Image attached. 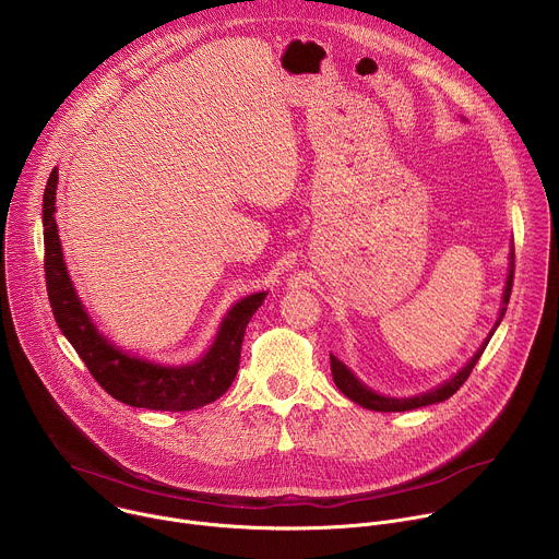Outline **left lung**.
<instances>
[{
	"label": "left lung",
	"mask_w": 559,
	"mask_h": 559,
	"mask_svg": "<svg viewBox=\"0 0 559 559\" xmlns=\"http://www.w3.org/2000/svg\"><path fill=\"white\" fill-rule=\"evenodd\" d=\"M513 259H515V254H513V246H511L509 272H507V283H504V289H502V302H500V311H498V321L491 328L489 336L483 341V345L477 347V352L466 360V365L462 369H457V373H453L451 378H447L438 386H433L429 391H423V393H416V395H405V397H401V395H384V393H378L376 389H371L369 384H365L343 360H338L334 354H330L332 376H334L336 386L349 397L352 403H356V405H360V407H365L369 412H384V414H391V412H412V409H418V407L444 403L447 397H451L464 384V380L473 371L475 362L480 360V356L487 349L491 336L496 334V330L502 323V318L507 313V305H509V296H511V287H513V267H515Z\"/></svg>",
	"instance_id": "1"
}]
</instances>
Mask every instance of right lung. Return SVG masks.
<instances>
[{
  "mask_svg": "<svg viewBox=\"0 0 559 559\" xmlns=\"http://www.w3.org/2000/svg\"><path fill=\"white\" fill-rule=\"evenodd\" d=\"M57 181L59 175L55 168L48 177L41 207L46 250L44 270L57 328L79 358L86 362L88 371L112 397L130 407L192 412L218 401L236 378L246 328L254 311L263 305L267 292H254L236 300L223 316L212 345L194 362L164 365L117 347L97 330L68 274L55 221Z\"/></svg>",
  "mask_w": 559,
  "mask_h": 559,
  "instance_id": "obj_1",
  "label": "right lung"
}]
</instances>
